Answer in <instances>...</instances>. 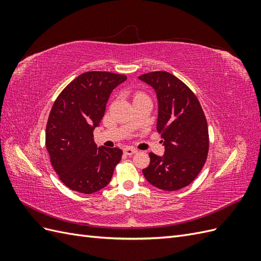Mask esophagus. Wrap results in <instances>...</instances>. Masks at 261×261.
I'll list each match as a JSON object with an SVG mask.
<instances>
[{
	"label": "esophagus",
	"instance_id": "obj_1",
	"mask_svg": "<svg viewBox=\"0 0 261 261\" xmlns=\"http://www.w3.org/2000/svg\"><path fill=\"white\" fill-rule=\"evenodd\" d=\"M136 152H137V150L134 149V148H125L124 149V153L126 155H133V154H135Z\"/></svg>",
	"mask_w": 261,
	"mask_h": 261
}]
</instances>
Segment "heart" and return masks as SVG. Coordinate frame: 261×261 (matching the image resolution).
I'll return each mask as SVG.
<instances>
[{
  "label": "heart",
  "instance_id": "heart-1",
  "mask_svg": "<svg viewBox=\"0 0 261 261\" xmlns=\"http://www.w3.org/2000/svg\"><path fill=\"white\" fill-rule=\"evenodd\" d=\"M143 96H145L144 93H141V92H137L136 94H135V97H134V99H136V98H139V97H143Z\"/></svg>",
  "mask_w": 261,
  "mask_h": 261
}]
</instances>
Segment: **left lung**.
I'll return each instance as SVG.
<instances>
[{
  "mask_svg": "<svg viewBox=\"0 0 261 261\" xmlns=\"http://www.w3.org/2000/svg\"><path fill=\"white\" fill-rule=\"evenodd\" d=\"M155 90L159 112L156 129L165 151L149 153L150 164L143 170L150 184L163 191H178L198 176L206 163L209 133L206 116L195 93L168 72L138 77Z\"/></svg>",
  "mask_w": 261,
  "mask_h": 261,
  "instance_id": "8db88e82",
  "label": "left lung"
}]
</instances>
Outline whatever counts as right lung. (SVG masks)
I'll return each instance as SVG.
<instances>
[{"label": "right lung", "mask_w": 261, "mask_h": 261, "mask_svg": "<svg viewBox=\"0 0 261 261\" xmlns=\"http://www.w3.org/2000/svg\"><path fill=\"white\" fill-rule=\"evenodd\" d=\"M127 80L110 72H87L69 83L51 109L45 129V147L63 184L75 192L92 194L112 178L123 151L98 147L93 130L106 112L116 86Z\"/></svg>", "instance_id": "add662e5"}]
</instances>
